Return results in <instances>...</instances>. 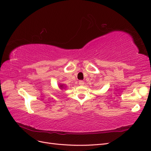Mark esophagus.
Segmentation results:
<instances>
[{
	"mask_svg": "<svg viewBox=\"0 0 151 151\" xmlns=\"http://www.w3.org/2000/svg\"><path fill=\"white\" fill-rule=\"evenodd\" d=\"M84 83H84L83 81H81H81H79V85H80V86H83Z\"/></svg>",
	"mask_w": 151,
	"mask_h": 151,
	"instance_id": "esophagus-1",
	"label": "esophagus"
}]
</instances>
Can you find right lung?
<instances>
[{
  "instance_id": "obj_1",
  "label": "right lung",
  "mask_w": 151,
  "mask_h": 151,
  "mask_svg": "<svg viewBox=\"0 0 151 151\" xmlns=\"http://www.w3.org/2000/svg\"><path fill=\"white\" fill-rule=\"evenodd\" d=\"M65 85L64 84H61V83H60V84H59V88L61 89V90H63V89H64V88H66V87L65 86H64Z\"/></svg>"
}]
</instances>
